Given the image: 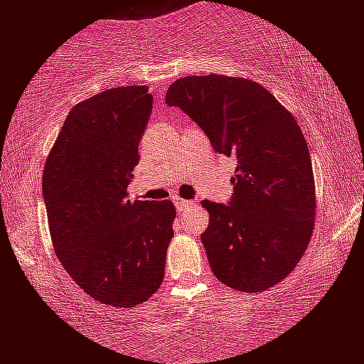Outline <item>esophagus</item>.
Instances as JSON below:
<instances>
[{
    "label": "esophagus",
    "mask_w": 364,
    "mask_h": 364,
    "mask_svg": "<svg viewBox=\"0 0 364 364\" xmlns=\"http://www.w3.org/2000/svg\"><path fill=\"white\" fill-rule=\"evenodd\" d=\"M173 204L177 210H186L187 208H191L192 205V200H187V199H173Z\"/></svg>",
    "instance_id": "esophagus-1"
}]
</instances>
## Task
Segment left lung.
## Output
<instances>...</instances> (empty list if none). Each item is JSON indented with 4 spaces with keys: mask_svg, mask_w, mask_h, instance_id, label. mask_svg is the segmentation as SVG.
<instances>
[{
    "mask_svg": "<svg viewBox=\"0 0 364 364\" xmlns=\"http://www.w3.org/2000/svg\"><path fill=\"white\" fill-rule=\"evenodd\" d=\"M165 102L189 114L218 154L236 160L230 203H203L209 226L200 240L210 270L251 294L277 285L306 253L316 216L311 154L299 123L270 91L241 77H182Z\"/></svg>",
    "mask_w": 364,
    "mask_h": 364,
    "instance_id": "1",
    "label": "left lung"
}]
</instances>
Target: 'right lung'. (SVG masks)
<instances>
[{
  "instance_id": "add662e5",
  "label": "right lung",
  "mask_w": 364,
  "mask_h": 364,
  "mask_svg": "<svg viewBox=\"0 0 364 364\" xmlns=\"http://www.w3.org/2000/svg\"><path fill=\"white\" fill-rule=\"evenodd\" d=\"M154 97L113 87L75 105L43 170L53 248L74 282L107 306L134 307L159 290L173 236L170 200H132L127 189Z\"/></svg>"
}]
</instances>
